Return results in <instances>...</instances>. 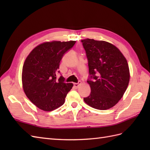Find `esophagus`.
<instances>
[{"label": "esophagus", "instance_id": "obj_1", "mask_svg": "<svg viewBox=\"0 0 150 150\" xmlns=\"http://www.w3.org/2000/svg\"><path fill=\"white\" fill-rule=\"evenodd\" d=\"M81 82H77V83H74V84H73V86H74V87L75 88H78L79 86L81 85Z\"/></svg>", "mask_w": 150, "mask_h": 150}]
</instances>
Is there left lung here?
Masks as SVG:
<instances>
[{"label": "left lung", "mask_w": 150, "mask_h": 150, "mask_svg": "<svg viewBox=\"0 0 150 150\" xmlns=\"http://www.w3.org/2000/svg\"><path fill=\"white\" fill-rule=\"evenodd\" d=\"M88 60L91 88L84 98L89 106L100 110L113 107L122 97L129 82L127 60L113 44L104 40H82ZM92 80H91V79Z\"/></svg>", "instance_id": "1"}]
</instances>
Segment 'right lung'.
<instances>
[{
    "label": "right lung",
    "instance_id": "right-lung-1",
    "mask_svg": "<svg viewBox=\"0 0 150 150\" xmlns=\"http://www.w3.org/2000/svg\"><path fill=\"white\" fill-rule=\"evenodd\" d=\"M76 41L45 42L36 46L25 60L22 72V88L30 100L39 109L53 111L61 106L73 84L57 79L60 62ZM59 72V71H58Z\"/></svg>",
    "mask_w": 150,
    "mask_h": 150
}]
</instances>
